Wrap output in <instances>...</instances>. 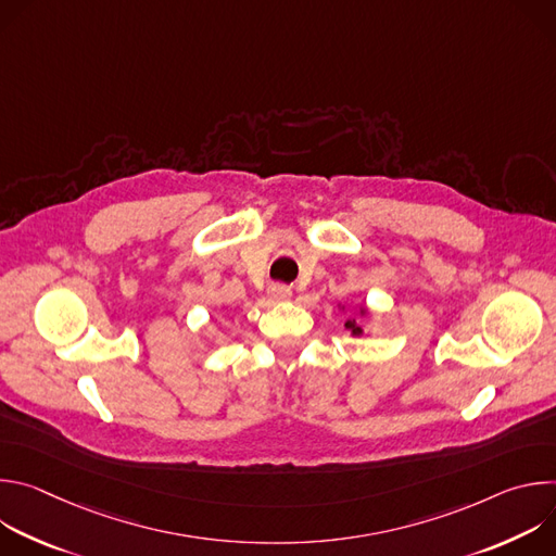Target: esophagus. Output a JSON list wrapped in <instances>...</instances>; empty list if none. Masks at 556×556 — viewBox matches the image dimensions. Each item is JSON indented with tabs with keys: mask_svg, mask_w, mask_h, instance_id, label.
Listing matches in <instances>:
<instances>
[{
	"mask_svg": "<svg viewBox=\"0 0 556 556\" xmlns=\"http://www.w3.org/2000/svg\"><path fill=\"white\" fill-rule=\"evenodd\" d=\"M268 292H270V296L277 299V301L290 299V294H292V290H290L288 286H283V283H273V286L268 288Z\"/></svg>",
	"mask_w": 556,
	"mask_h": 556,
	"instance_id": "34e87169",
	"label": "esophagus"
}]
</instances>
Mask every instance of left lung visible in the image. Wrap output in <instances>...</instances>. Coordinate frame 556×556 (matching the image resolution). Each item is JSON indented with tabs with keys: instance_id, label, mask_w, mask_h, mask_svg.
Listing matches in <instances>:
<instances>
[{
	"instance_id": "1",
	"label": "left lung",
	"mask_w": 556,
	"mask_h": 556,
	"mask_svg": "<svg viewBox=\"0 0 556 556\" xmlns=\"http://www.w3.org/2000/svg\"><path fill=\"white\" fill-rule=\"evenodd\" d=\"M345 328H350L354 334H361V328H358L354 321H348V324H345Z\"/></svg>"
}]
</instances>
